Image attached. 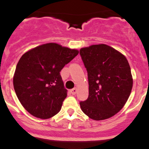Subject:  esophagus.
Returning <instances> with one entry per match:
<instances>
[{
    "label": "esophagus",
    "instance_id": "1",
    "mask_svg": "<svg viewBox=\"0 0 149 149\" xmlns=\"http://www.w3.org/2000/svg\"><path fill=\"white\" fill-rule=\"evenodd\" d=\"M70 93H72V95H75V94H76V93H77V89H76V88L72 89V90H70Z\"/></svg>",
    "mask_w": 149,
    "mask_h": 149
}]
</instances>
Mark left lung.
<instances>
[{"mask_svg": "<svg viewBox=\"0 0 149 149\" xmlns=\"http://www.w3.org/2000/svg\"><path fill=\"white\" fill-rule=\"evenodd\" d=\"M87 71L89 96L80 102L85 115L95 120L114 116L124 107L133 86V79L126 56L105 44L80 49Z\"/></svg>", "mask_w": 149, "mask_h": 149, "instance_id": "1", "label": "left lung"}]
</instances>
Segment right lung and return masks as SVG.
Wrapping results in <instances>:
<instances>
[{
    "label": "right lung",
    "mask_w": 149,
    "mask_h": 149,
    "mask_svg": "<svg viewBox=\"0 0 149 149\" xmlns=\"http://www.w3.org/2000/svg\"><path fill=\"white\" fill-rule=\"evenodd\" d=\"M79 54L50 42L25 53L17 65L13 85L20 104L33 116L52 118L60 111L68 90L59 72Z\"/></svg>",
    "instance_id": "obj_1"
}]
</instances>
